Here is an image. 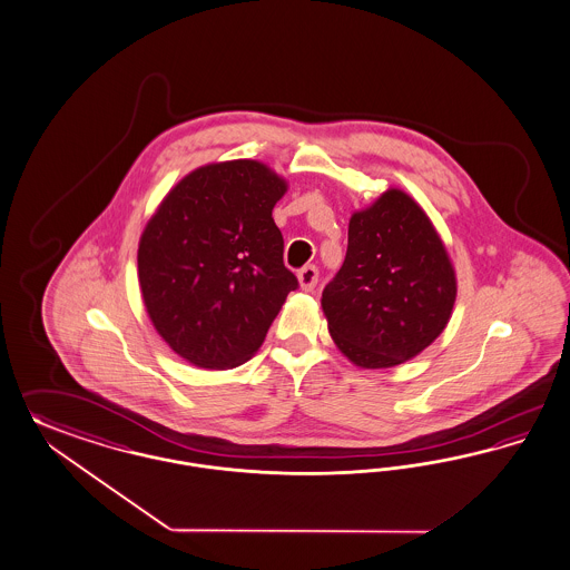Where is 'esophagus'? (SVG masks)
I'll list each match as a JSON object with an SVG mask.
<instances>
[{"label": "esophagus", "mask_w": 570, "mask_h": 570, "mask_svg": "<svg viewBox=\"0 0 570 570\" xmlns=\"http://www.w3.org/2000/svg\"><path fill=\"white\" fill-rule=\"evenodd\" d=\"M298 286L305 291V293H312L315 288V284H317V267L314 265H307V267H303L298 274Z\"/></svg>", "instance_id": "1"}]
</instances>
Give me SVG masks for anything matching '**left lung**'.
I'll return each mask as SVG.
<instances>
[{"label": "left lung", "mask_w": 570, "mask_h": 570, "mask_svg": "<svg viewBox=\"0 0 570 570\" xmlns=\"http://www.w3.org/2000/svg\"><path fill=\"white\" fill-rule=\"evenodd\" d=\"M456 272L432 218L390 187L350 218L343 267L322 293L334 345L354 366L381 371L428 350L451 322Z\"/></svg>", "instance_id": "left-lung-1"}]
</instances>
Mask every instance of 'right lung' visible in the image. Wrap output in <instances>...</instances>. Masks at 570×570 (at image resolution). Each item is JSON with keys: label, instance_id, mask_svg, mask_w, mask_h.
Segmentation results:
<instances>
[{"label": "right lung", "instance_id": "add662e5", "mask_svg": "<svg viewBox=\"0 0 570 570\" xmlns=\"http://www.w3.org/2000/svg\"><path fill=\"white\" fill-rule=\"evenodd\" d=\"M288 180L258 159L199 166L178 180L138 239V284L166 345L191 366L227 371L265 341L295 274L274 206Z\"/></svg>", "mask_w": 570, "mask_h": 570}]
</instances>
